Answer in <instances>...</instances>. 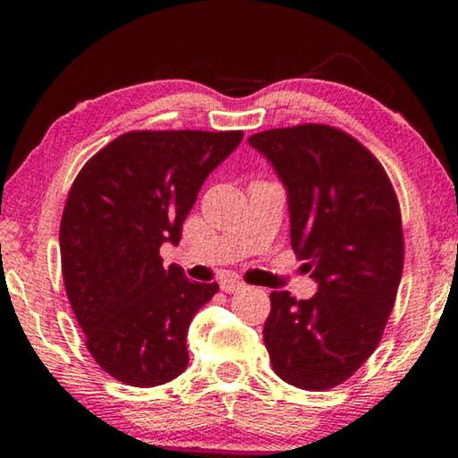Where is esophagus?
<instances>
[{"label":"esophagus","mask_w":458,"mask_h":458,"mask_svg":"<svg viewBox=\"0 0 458 458\" xmlns=\"http://www.w3.org/2000/svg\"><path fill=\"white\" fill-rule=\"evenodd\" d=\"M221 290H223L225 293H235V292L246 290V284H243V281H240V279L225 277V279H221Z\"/></svg>","instance_id":"1"}]
</instances>
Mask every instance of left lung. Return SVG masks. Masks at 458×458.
Returning a JSON list of instances; mask_svg holds the SVG:
<instances>
[{"label":"left lung","instance_id":"obj_1","mask_svg":"<svg viewBox=\"0 0 458 458\" xmlns=\"http://www.w3.org/2000/svg\"><path fill=\"white\" fill-rule=\"evenodd\" d=\"M250 146L287 190L292 248L318 292L271 293L262 329L273 371L323 392L354 375L384 335L404 262L400 206L379 160L329 124L268 129Z\"/></svg>","mask_w":458,"mask_h":458}]
</instances>
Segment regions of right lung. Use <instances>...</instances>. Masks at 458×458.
<instances>
[{
  "mask_svg": "<svg viewBox=\"0 0 458 458\" xmlns=\"http://www.w3.org/2000/svg\"><path fill=\"white\" fill-rule=\"evenodd\" d=\"M242 137L131 131L74 179L60 223L66 296L87 350L123 384L162 386L190 362L187 329L218 285L162 267L160 246H177L199 187Z\"/></svg>",
  "mask_w": 458,
  "mask_h": 458,
  "instance_id": "1",
  "label": "right lung"
}]
</instances>
